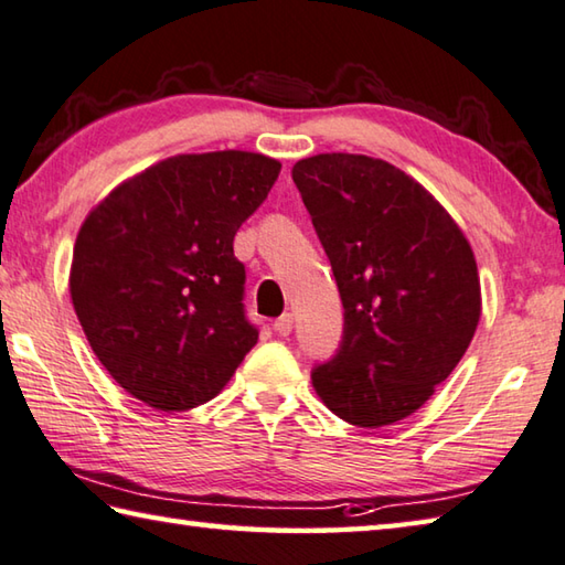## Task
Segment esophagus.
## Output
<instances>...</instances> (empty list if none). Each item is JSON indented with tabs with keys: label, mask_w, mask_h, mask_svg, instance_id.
<instances>
[{
	"label": "esophagus",
	"mask_w": 565,
	"mask_h": 565,
	"mask_svg": "<svg viewBox=\"0 0 565 565\" xmlns=\"http://www.w3.org/2000/svg\"><path fill=\"white\" fill-rule=\"evenodd\" d=\"M273 328H275L277 334H282V338H288V334L292 332V315H290V312H282L280 318L275 320Z\"/></svg>",
	"instance_id": "esophagus-1"
}]
</instances>
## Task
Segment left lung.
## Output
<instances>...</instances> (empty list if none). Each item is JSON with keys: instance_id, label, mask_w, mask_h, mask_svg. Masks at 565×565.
Returning a JSON list of instances; mask_svg holds the SVG:
<instances>
[{"instance_id": "1", "label": "left lung", "mask_w": 565, "mask_h": 565, "mask_svg": "<svg viewBox=\"0 0 565 565\" xmlns=\"http://www.w3.org/2000/svg\"><path fill=\"white\" fill-rule=\"evenodd\" d=\"M292 181L344 308L340 350L312 370V387L354 427L409 417L477 332L481 288L471 245L427 188L382 158H302Z\"/></svg>"}]
</instances>
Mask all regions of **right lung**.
<instances>
[{
	"label": "right lung",
	"instance_id": "obj_1",
	"mask_svg": "<svg viewBox=\"0 0 565 565\" xmlns=\"http://www.w3.org/2000/svg\"><path fill=\"white\" fill-rule=\"evenodd\" d=\"M277 173L260 153H183L128 178L86 215L68 290L98 362L131 397L193 409L255 348L233 237Z\"/></svg>",
	"mask_w": 565,
	"mask_h": 565
}]
</instances>
